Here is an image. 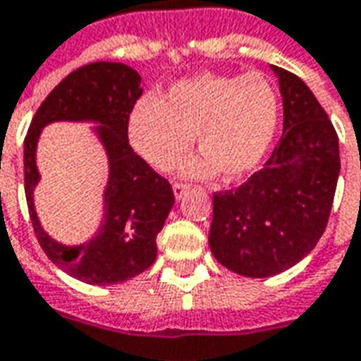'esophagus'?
<instances>
[{
	"instance_id": "1",
	"label": "esophagus",
	"mask_w": 361,
	"mask_h": 361,
	"mask_svg": "<svg viewBox=\"0 0 361 361\" xmlns=\"http://www.w3.org/2000/svg\"><path fill=\"white\" fill-rule=\"evenodd\" d=\"M189 191V185L188 183H173V195L176 199H181L185 193Z\"/></svg>"
}]
</instances>
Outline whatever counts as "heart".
I'll list each match as a JSON object with an SVG mask.
<instances>
[{
    "label": "heart",
    "mask_w": 361,
    "mask_h": 361,
    "mask_svg": "<svg viewBox=\"0 0 361 361\" xmlns=\"http://www.w3.org/2000/svg\"><path fill=\"white\" fill-rule=\"evenodd\" d=\"M279 99L258 72L242 75L199 74L158 95L140 97L128 115V142L160 172L172 170L193 146L203 150L181 166L193 178L238 180L252 173L276 135Z\"/></svg>",
    "instance_id": "obj_1"
}]
</instances>
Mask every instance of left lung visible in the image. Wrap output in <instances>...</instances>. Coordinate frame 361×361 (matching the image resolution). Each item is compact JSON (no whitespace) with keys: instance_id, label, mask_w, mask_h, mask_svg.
I'll return each mask as SVG.
<instances>
[{"instance_id":"left-lung-1","label":"left lung","mask_w":361,"mask_h":361,"mask_svg":"<svg viewBox=\"0 0 361 361\" xmlns=\"http://www.w3.org/2000/svg\"><path fill=\"white\" fill-rule=\"evenodd\" d=\"M271 70L283 97V135L259 172L213 195L211 252L246 277L281 274L317 246L340 173L338 135L326 111L301 78Z\"/></svg>"}]
</instances>
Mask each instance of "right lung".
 <instances>
[{
	"label": "right lung",
	"instance_id": "obj_1",
	"mask_svg": "<svg viewBox=\"0 0 361 361\" xmlns=\"http://www.w3.org/2000/svg\"><path fill=\"white\" fill-rule=\"evenodd\" d=\"M142 95L140 75L127 64L93 62L68 74L47 95L25 137V195L40 248L68 276L92 286L123 283L156 259V236L173 205L170 181L156 173L128 145V115ZM54 120H92L110 158L104 221L92 241L66 247L42 231L32 191L39 176L36 142Z\"/></svg>",
	"mask_w": 361,
	"mask_h": 361
}]
</instances>
